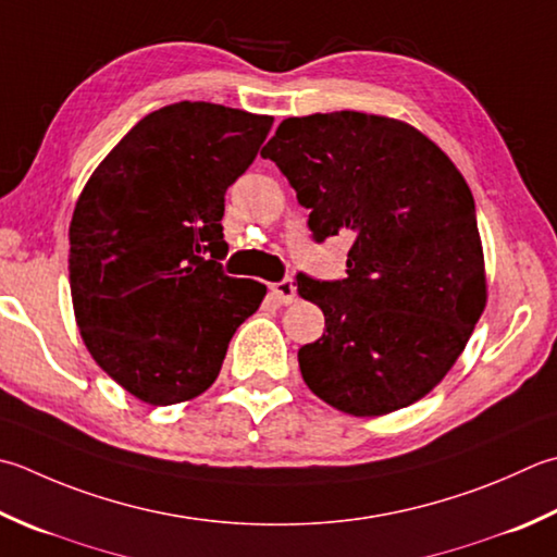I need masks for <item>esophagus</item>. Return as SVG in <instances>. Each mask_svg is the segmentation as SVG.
Wrapping results in <instances>:
<instances>
[{"label": "esophagus", "instance_id": "esophagus-1", "mask_svg": "<svg viewBox=\"0 0 557 557\" xmlns=\"http://www.w3.org/2000/svg\"><path fill=\"white\" fill-rule=\"evenodd\" d=\"M272 294H275V299L280 301V304H292L294 299H297V285H294L292 280H282V282H275V285H272Z\"/></svg>", "mask_w": 557, "mask_h": 557}]
</instances>
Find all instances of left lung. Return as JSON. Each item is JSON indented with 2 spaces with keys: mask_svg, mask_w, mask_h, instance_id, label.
I'll list each match as a JSON object with an SVG mask.
<instances>
[{
  "mask_svg": "<svg viewBox=\"0 0 557 557\" xmlns=\"http://www.w3.org/2000/svg\"><path fill=\"white\" fill-rule=\"evenodd\" d=\"M315 242L350 232L347 277H297L325 331L299 350L307 386L355 418L408 408L440 384L485 311L475 202L454 161L403 120L357 111L282 120L263 147Z\"/></svg>",
  "mask_w": 557,
  "mask_h": 557,
  "instance_id": "left-lung-1",
  "label": "left lung"
}]
</instances>
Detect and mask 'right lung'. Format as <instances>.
Returning <instances> with one entry per match:
<instances>
[{"label": "right lung", "mask_w": 557, "mask_h": 557, "mask_svg": "<svg viewBox=\"0 0 557 557\" xmlns=\"http://www.w3.org/2000/svg\"><path fill=\"white\" fill-rule=\"evenodd\" d=\"M270 127V115L220 103L163 106L117 141L76 200L74 319L96 364L141 403L205 394L265 299V285L224 275L216 260L226 188Z\"/></svg>", "instance_id": "add662e5"}]
</instances>
